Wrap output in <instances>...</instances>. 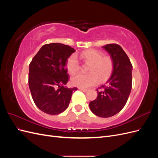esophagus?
<instances>
[{"mask_svg": "<svg viewBox=\"0 0 158 158\" xmlns=\"http://www.w3.org/2000/svg\"><path fill=\"white\" fill-rule=\"evenodd\" d=\"M78 89L81 91H82L84 92H86L88 91V89H84V88H78Z\"/></svg>", "mask_w": 158, "mask_h": 158, "instance_id": "esophagus-1", "label": "esophagus"}]
</instances>
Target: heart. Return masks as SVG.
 Wrapping results in <instances>:
<instances>
[{"instance_id":"1","label":"heart","mask_w":158,"mask_h":158,"mask_svg":"<svg viewBox=\"0 0 158 158\" xmlns=\"http://www.w3.org/2000/svg\"><path fill=\"white\" fill-rule=\"evenodd\" d=\"M81 59L90 63L88 74L79 73L71 78L73 85L82 88L96 85L99 80L102 82L107 80L111 76L114 67L113 60L110 55H103L102 52L95 49H89L80 54ZM66 67L69 73L74 74L80 69V63L77 56L70 55L66 62Z\"/></svg>"}]
</instances>
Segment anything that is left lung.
<instances>
[{
    "label": "left lung",
    "instance_id": "1",
    "mask_svg": "<svg viewBox=\"0 0 158 158\" xmlns=\"http://www.w3.org/2000/svg\"><path fill=\"white\" fill-rule=\"evenodd\" d=\"M103 47L112 57L113 70L107 84L97 89L98 97L90 102L89 108L95 115L107 118L125 106L132 89V65L120 45L111 44Z\"/></svg>",
    "mask_w": 158,
    "mask_h": 158
}]
</instances>
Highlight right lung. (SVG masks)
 <instances>
[{
    "instance_id": "obj_1",
    "label": "right lung",
    "mask_w": 158,
    "mask_h": 158,
    "mask_svg": "<svg viewBox=\"0 0 158 158\" xmlns=\"http://www.w3.org/2000/svg\"><path fill=\"white\" fill-rule=\"evenodd\" d=\"M75 50L57 43L42 46L30 64L28 84L33 102L43 112L58 114L67 109L76 88L65 85L69 76L66 68Z\"/></svg>"
}]
</instances>
